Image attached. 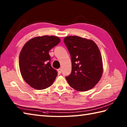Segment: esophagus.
Wrapping results in <instances>:
<instances>
[{"instance_id": "34e87169", "label": "esophagus", "mask_w": 127, "mask_h": 127, "mask_svg": "<svg viewBox=\"0 0 127 127\" xmlns=\"http://www.w3.org/2000/svg\"><path fill=\"white\" fill-rule=\"evenodd\" d=\"M57 71H58V72L59 74H61V72H62V69H61V68H59V69H58Z\"/></svg>"}]
</instances>
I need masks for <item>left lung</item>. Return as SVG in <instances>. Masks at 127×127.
Instances as JSON below:
<instances>
[{"instance_id": "1", "label": "left lung", "mask_w": 127, "mask_h": 127, "mask_svg": "<svg viewBox=\"0 0 127 127\" xmlns=\"http://www.w3.org/2000/svg\"><path fill=\"white\" fill-rule=\"evenodd\" d=\"M71 59V72L66 77L69 86L75 90L87 91L100 80L102 61L98 46L93 40L77 36L64 39Z\"/></svg>"}]
</instances>
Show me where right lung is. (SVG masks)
Wrapping results in <instances>:
<instances>
[{
	"label": "right lung",
	"mask_w": 127,
	"mask_h": 127,
	"mask_svg": "<svg viewBox=\"0 0 127 127\" xmlns=\"http://www.w3.org/2000/svg\"><path fill=\"white\" fill-rule=\"evenodd\" d=\"M61 41L57 36L35 37L23 46L19 56V66L23 80L38 90L53 84L57 72L51 65L48 52Z\"/></svg>",
	"instance_id": "add662e5"
}]
</instances>
